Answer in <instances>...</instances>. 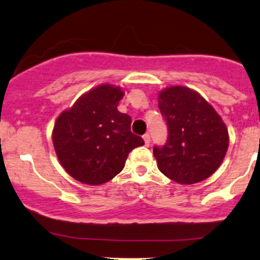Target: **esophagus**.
<instances>
[{
	"mask_svg": "<svg viewBox=\"0 0 260 260\" xmlns=\"http://www.w3.org/2000/svg\"><path fill=\"white\" fill-rule=\"evenodd\" d=\"M143 139H144V143H145V145H148L150 144V136H149V134H144V136H143Z\"/></svg>",
	"mask_w": 260,
	"mask_h": 260,
	"instance_id": "34e87169",
	"label": "esophagus"
}]
</instances>
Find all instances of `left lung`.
Masks as SVG:
<instances>
[{
  "instance_id": "1",
  "label": "left lung",
  "mask_w": 260,
  "mask_h": 260,
  "mask_svg": "<svg viewBox=\"0 0 260 260\" xmlns=\"http://www.w3.org/2000/svg\"><path fill=\"white\" fill-rule=\"evenodd\" d=\"M157 101L169 128L166 144L154 147L160 171L181 184L198 183L213 175L229 148L228 127L221 116L187 86L162 89Z\"/></svg>"
}]
</instances>
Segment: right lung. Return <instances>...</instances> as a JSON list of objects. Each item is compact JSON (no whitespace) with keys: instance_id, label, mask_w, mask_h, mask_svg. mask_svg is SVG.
<instances>
[{"instance_id":"right-lung-1","label":"right lung","mask_w":260,"mask_h":260,"mask_svg":"<svg viewBox=\"0 0 260 260\" xmlns=\"http://www.w3.org/2000/svg\"><path fill=\"white\" fill-rule=\"evenodd\" d=\"M121 86L101 84L59 113L52 143L62 168L74 180L104 184L123 170L127 156L144 140L131 132V117L117 110Z\"/></svg>"}]
</instances>
